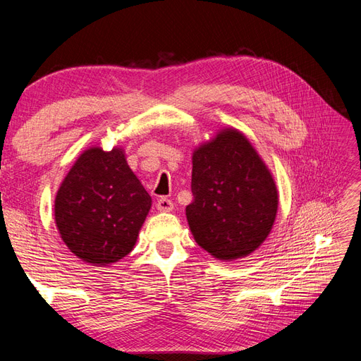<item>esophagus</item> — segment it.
Instances as JSON below:
<instances>
[{
	"label": "esophagus",
	"instance_id": "34e87169",
	"mask_svg": "<svg viewBox=\"0 0 361 361\" xmlns=\"http://www.w3.org/2000/svg\"><path fill=\"white\" fill-rule=\"evenodd\" d=\"M157 209L159 212H170V211H173V202L167 197H161L157 202Z\"/></svg>",
	"mask_w": 361,
	"mask_h": 361
}]
</instances>
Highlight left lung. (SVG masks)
<instances>
[{
  "mask_svg": "<svg viewBox=\"0 0 361 361\" xmlns=\"http://www.w3.org/2000/svg\"><path fill=\"white\" fill-rule=\"evenodd\" d=\"M192 203L187 206L191 233L220 260L253 253L276 221L274 178L238 129H221L192 154Z\"/></svg>",
  "mask_w": 361,
  "mask_h": 361,
  "instance_id": "1",
  "label": "left lung"
}]
</instances>
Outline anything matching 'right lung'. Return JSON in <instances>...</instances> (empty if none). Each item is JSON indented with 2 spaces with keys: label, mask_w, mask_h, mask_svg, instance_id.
<instances>
[{
  "label": "right lung",
  "mask_w": 361,
  "mask_h": 361,
  "mask_svg": "<svg viewBox=\"0 0 361 361\" xmlns=\"http://www.w3.org/2000/svg\"><path fill=\"white\" fill-rule=\"evenodd\" d=\"M150 206L123 149L90 147L61 182L54 215L63 243L76 257L110 265L133 251Z\"/></svg>",
  "instance_id": "obj_1"
}]
</instances>
